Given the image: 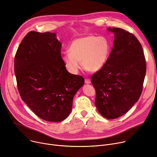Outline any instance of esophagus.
I'll use <instances>...</instances> for the list:
<instances>
[{
    "label": "esophagus",
    "mask_w": 157,
    "mask_h": 157,
    "mask_svg": "<svg viewBox=\"0 0 157 157\" xmlns=\"http://www.w3.org/2000/svg\"><path fill=\"white\" fill-rule=\"evenodd\" d=\"M85 83H86V84H90V83H91V81H90V79L85 78Z\"/></svg>",
    "instance_id": "34e87169"
}]
</instances>
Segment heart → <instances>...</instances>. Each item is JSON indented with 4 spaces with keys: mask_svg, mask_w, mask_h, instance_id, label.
Returning a JSON list of instances; mask_svg holds the SVG:
<instances>
[{
    "mask_svg": "<svg viewBox=\"0 0 157 157\" xmlns=\"http://www.w3.org/2000/svg\"><path fill=\"white\" fill-rule=\"evenodd\" d=\"M111 44L103 36H88L72 41L69 53L62 56V61L67 70L72 74H77L83 68L89 72L100 70L108 60L111 52Z\"/></svg>",
    "mask_w": 157,
    "mask_h": 157,
    "instance_id": "obj_1",
    "label": "heart"
}]
</instances>
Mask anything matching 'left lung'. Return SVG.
<instances>
[{
  "label": "left lung",
  "instance_id": "left-lung-1",
  "mask_svg": "<svg viewBox=\"0 0 157 157\" xmlns=\"http://www.w3.org/2000/svg\"><path fill=\"white\" fill-rule=\"evenodd\" d=\"M114 34L111 52L103 67L92 76L95 104L107 119L117 118L137 102L143 89L146 62L142 46L132 33L109 28Z\"/></svg>",
  "mask_w": 157,
  "mask_h": 157
}]
</instances>
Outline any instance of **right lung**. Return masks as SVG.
Returning <instances> with one entry per match:
<instances>
[{
    "label": "right lung",
    "mask_w": 157,
    "mask_h": 157,
    "mask_svg": "<svg viewBox=\"0 0 157 157\" xmlns=\"http://www.w3.org/2000/svg\"><path fill=\"white\" fill-rule=\"evenodd\" d=\"M62 44L55 33L30 31L24 37L14 58V73L21 99L37 116L59 122L67 118L81 76L69 72L62 61Z\"/></svg>",
    "instance_id": "1"
}]
</instances>
